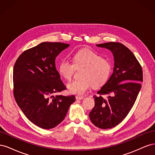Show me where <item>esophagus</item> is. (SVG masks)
Instances as JSON below:
<instances>
[{
	"label": "esophagus",
	"mask_w": 155,
	"mask_h": 155,
	"mask_svg": "<svg viewBox=\"0 0 155 155\" xmlns=\"http://www.w3.org/2000/svg\"><path fill=\"white\" fill-rule=\"evenodd\" d=\"M76 98L77 100H81L83 99L84 97L83 96H76Z\"/></svg>",
	"instance_id": "esophagus-1"
}]
</instances>
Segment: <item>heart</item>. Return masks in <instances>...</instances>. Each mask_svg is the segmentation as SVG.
Listing matches in <instances>:
<instances>
[{"instance_id": "1", "label": "heart", "mask_w": 155, "mask_h": 155, "mask_svg": "<svg viewBox=\"0 0 155 155\" xmlns=\"http://www.w3.org/2000/svg\"><path fill=\"white\" fill-rule=\"evenodd\" d=\"M72 62L63 59L59 64L58 71L66 80L71 79L75 68H82L81 79L68 84V90L74 94L82 95L91 85L100 87L109 79L112 67L109 61L90 49H82L72 55Z\"/></svg>"}]
</instances>
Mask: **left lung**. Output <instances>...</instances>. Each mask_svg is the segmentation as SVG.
Segmentation results:
<instances>
[{
    "label": "left lung",
    "mask_w": 155,
    "mask_h": 155,
    "mask_svg": "<svg viewBox=\"0 0 155 155\" xmlns=\"http://www.w3.org/2000/svg\"><path fill=\"white\" fill-rule=\"evenodd\" d=\"M111 51L114 59L113 73L94 96L95 105L89 113L91 121L97 127L107 129L121 123L134 104L143 81L141 66L128 48L123 44L110 42L96 45Z\"/></svg>",
    "instance_id": "obj_1"
}]
</instances>
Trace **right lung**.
<instances>
[{
  "label": "right lung",
  "instance_id": "add662e5",
  "mask_svg": "<svg viewBox=\"0 0 155 155\" xmlns=\"http://www.w3.org/2000/svg\"><path fill=\"white\" fill-rule=\"evenodd\" d=\"M70 45L44 42L22 53L13 67V94L20 109L33 124L44 129L58 125L74 95L58 94L66 89L55 68V58Z\"/></svg>",
  "mask_w": 155,
  "mask_h": 155
}]
</instances>
